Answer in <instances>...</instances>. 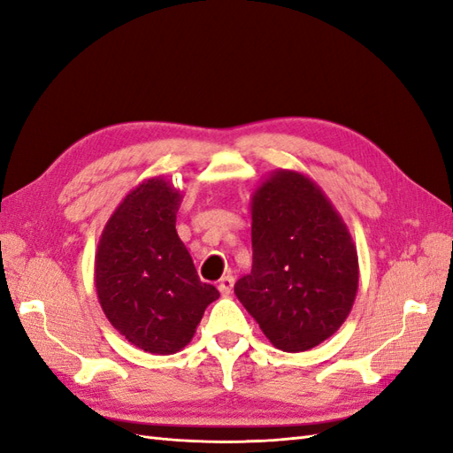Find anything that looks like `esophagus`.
Listing matches in <instances>:
<instances>
[{"label":"esophagus","instance_id":"1","mask_svg":"<svg viewBox=\"0 0 453 453\" xmlns=\"http://www.w3.org/2000/svg\"><path fill=\"white\" fill-rule=\"evenodd\" d=\"M217 287H219V291H221L223 296H228L232 293V287H234V276H223Z\"/></svg>","mask_w":453,"mask_h":453}]
</instances>
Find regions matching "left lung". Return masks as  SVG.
<instances>
[{"instance_id": "1", "label": "left lung", "mask_w": 453, "mask_h": 453, "mask_svg": "<svg viewBox=\"0 0 453 453\" xmlns=\"http://www.w3.org/2000/svg\"><path fill=\"white\" fill-rule=\"evenodd\" d=\"M253 266L234 293L266 338L306 351L346 321L359 285L357 251L318 185L278 172L253 196Z\"/></svg>"}]
</instances>
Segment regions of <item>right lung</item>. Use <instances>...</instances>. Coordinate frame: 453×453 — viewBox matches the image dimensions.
Returning a JSON list of instances; mask_svg holds the SVG:
<instances>
[{
	"instance_id": "obj_1",
	"label": "right lung",
	"mask_w": 453,
	"mask_h": 453,
	"mask_svg": "<svg viewBox=\"0 0 453 453\" xmlns=\"http://www.w3.org/2000/svg\"><path fill=\"white\" fill-rule=\"evenodd\" d=\"M180 203L181 195L164 180L142 183L107 221L96 255V291L107 319L135 348L158 355L185 348L219 298L177 236Z\"/></svg>"
}]
</instances>
